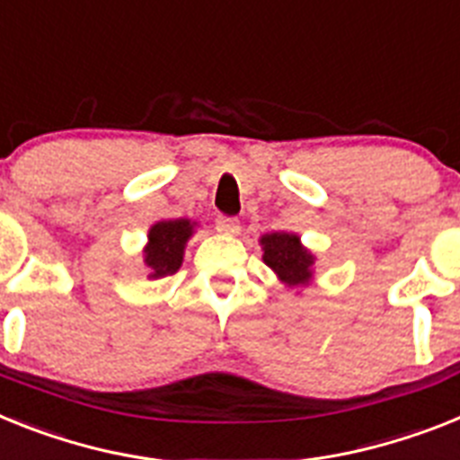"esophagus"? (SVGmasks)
I'll use <instances>...</instances> for the list:
<instances>
[{"mask_svg":"<svg viewBox=\"0 0 460 460\" xmlns=\"http://www.w3.org/2000/svg\"><path fill=\"white\" fill-rule=\"evenodd\" d=\"M215 226H217L219 234H226V236H236L241 231V224H238L236 217H217Z\"/></svg>","mask_w":460,"mask_h":460,"instance_id":"1","label":"esophagus"}]
</instances>
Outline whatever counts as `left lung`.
<instances>
[{"label": "left lung", "mask_w": 460, "mask_h": 460, "mask_svg": "<svg viewBox=\"0 0 460 460\" xmlns=\"http://www.w3.org/2000/svg\"><path fill=\"white\" fill-rule=\"evenodd\" d=\"M264 250V264L283 280L288 288H302L311 283L314 278L315 257L302 245L296 234H264L260 241Z\"/></svg>", "instance_id": "left-lung-1"}]
</instances>
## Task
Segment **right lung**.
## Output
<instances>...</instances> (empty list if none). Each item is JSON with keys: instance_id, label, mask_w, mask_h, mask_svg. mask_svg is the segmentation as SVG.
Here are the masks:
<instances>
[{"instance_id": "add662e5", "label": "right lung", "mask_w": 460, "mask_h": 460, "mask_svg": "<svg viewBox=\"0 0 460 460\" xmlns=\"http://www.w3.org/2000/svg\"><path fill=\"white\" fill-rule=\"evenodd\" d=\"M194 234L191 219H161L149 229V243L145 248V264L149 278H164L182 266L184 248Z\"/></svg>"}]
</instances>
